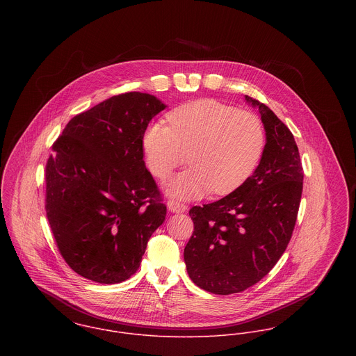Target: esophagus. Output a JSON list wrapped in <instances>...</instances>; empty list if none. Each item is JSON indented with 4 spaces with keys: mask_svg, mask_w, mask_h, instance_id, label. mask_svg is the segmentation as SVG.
<instances>
[{
    "mask_svg": "<svg viewBox=\"0 0 356 356\" xmlns=\"http://www.w3.org/2000/svg\"><path fill=\"white\" fill-rule=\"evenodd\" d=\"M167 207L171 212H175V213H181V212H185L188 209V205H185L184 203H179L177 200H168L167 202Z\"/></svg>",
    "mask_w": 356,
    "mask_h": 356,
    "instance_id": "1",
    "label": "esophagus"
}]
</instances>
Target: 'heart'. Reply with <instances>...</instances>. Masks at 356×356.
<instances>
[{
  "label": "heart",
  "mask_w": 356,
  "mask_h": 356,
  "mask_svg": "<svg viewBox=\"0 0 356 356\" xmlns=\"http://www.w3.org/2000/svg\"><path fill=\"white\" fill-rule=\"evenodd\" d=\"M163 122H152L143 133L148 170L165 178L189 152L192 168L172 177L165 191L179 199H199L211 191L234 192L257 168L266 149V131L257 115L203 99L172 109Z\"/></svg>",
  "instance_id": "1"
}]
</instances>
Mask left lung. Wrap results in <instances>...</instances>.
Wrapping results in <instances>:
<instances>
[{
    "label": "left lung",
    "instance_id": "1",
    "mask_svg": "<svg viewBox=\"0 0 356 356\" xmlns=\"http://www.w3.org/2000/svg\"><path fill=\"white\" fill-rule=\"evenodd\" d=\"M259 108L266 149L254 174L215 203L192 207L195 232L184 259L191 280L215 295L238 293L259 282L285 252L303 192V167L291 130L264 104Z\"/></svg>",
    "mask_w": 356,
    "mask_h": 356
}]
</instances>
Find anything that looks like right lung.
Masks as SVG:
<instances>
[{
  "mask_svg": "<svg viewBox=\"0 0 356 356\" xmlns=\"http://www.w3.org/2000/svg\"><path fill=\"white\" fill-rule=\"evenodd\" d=\"M164 108L148 93L113 96L74 116L51 147L47 216L67 264L90 281L130 278L164 222L167 208L141 144Z\"/></svg>",
  "mask_w": 356,
  "mask_h": 356,
  "instance_id": "1",
  "label": "right lung"
}]
</instances>
